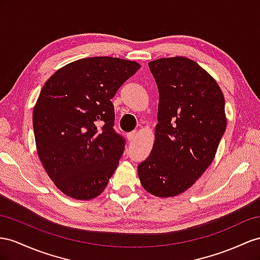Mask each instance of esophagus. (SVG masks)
Here are the masks:
<instances>
[{
	"label": "esophagus",
	"mask_w": 260,
	"mask_h": 260,
	"mask_svg": "<svg viewBox=\"0 0 260 260\" xmlns=\"http://www.w3.org/2000/svg\"><path fill=\"white\" fill-rule=\"evenodd\" d=\"M136 134H137V132H131V133H128V134L126 135V137H127V141L128 142L134 141L135 137H136Z\"/></svg>",
	"instance_id": "esophagus-1"
}]
</instances>
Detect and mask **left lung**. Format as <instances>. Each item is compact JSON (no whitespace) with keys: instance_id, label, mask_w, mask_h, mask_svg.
<instances>
[{"instance_id":"left-lung-1","label":"left lung","mask_w":260,"mask_h":260,"mask_svg":"<svg viewBox=\"0 0 260 260\" xmlns=\"http://www.w3.org/2000/svg\"><path fill=\"white\" fill-rule=\"evenodd\" d=\"M159 92L158 124L150 155L138 165L143 188L158 198L183 193L215 157L226 128L219 85L187 57L148 63Z\"/></svg>"}]
</instances>
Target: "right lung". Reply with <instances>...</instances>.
<instances>
[{"label": "right lung", "mask_w": 260, "mask_h": 260, "mask_svg": "<svg viewBox=\"0 0 260 260\" xmlns=\"http://www.w3.org/2000/svg\"><path fill=\"white\" fill-rule=\"evenodd\" d=\"M141 68L113 57L79 59L58 69L39 93L32 111L36 150L63 194L94 199L104 191L124 151L111 99Z\"/></svg>", "instance_id": "add662e5"}]
</instances>
